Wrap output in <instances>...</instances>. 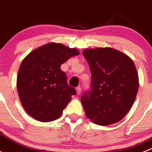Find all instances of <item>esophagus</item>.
I'll return each mask as SVG.
<instances>
[{"label":"esophagus","mask_w":152,"mask_h":152,"mask_svg":"<svg viewBox=\"0 0 152 152\" xmlns=\"http://www.w3.org/2000/svg\"><path fill=\"white\" fill-rule=\"evenodd\" d=\"M81 92H82V88L80 86H79V87L76 88V93H77V95H80Z\"/></svg>","instance_id":"esophagus-1"}]
</instances>
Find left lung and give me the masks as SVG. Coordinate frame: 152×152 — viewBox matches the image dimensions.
<instances>
[{
  "label": "left lung",
  "instance_id": "obj_1",
  "mask_svg": "<svg viewBox=\"0 0 152 152\" xmlns=\"http://www.w3.org/2000/svg\"><path fill=\"white\" fill-rule=\"evenodd\" d=\"M83 54L91 74V89L81 98L86 117L100 126L119 122L131 109L139 89L133 61L111 48L86 49Z\"/></svg>",
  "mask_w": 152,
  "mask_h": 152
}]
</instances>
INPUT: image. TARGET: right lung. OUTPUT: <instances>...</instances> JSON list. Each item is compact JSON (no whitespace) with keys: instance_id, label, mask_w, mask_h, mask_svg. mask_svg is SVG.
I'll list each match as a JSON object with an SVG mask.
<instances>
[{"instance_id":"right-lung-1","label":"right lung","mask_w":152,"mask_h":152,"mask_svg":"<svg viewBox=\"0 0 152 152\" xmlns=\"http://www.w3.org/2000/svg\"><path fill=\"white\" fill-rule=\"evenodd\" d=\"M79 53L59 43L38 48L23 59L17 74L16 87L23 108L41 122L60 118L76 89L66 82L61 65Z\"/></svg>"}]
</instances>
